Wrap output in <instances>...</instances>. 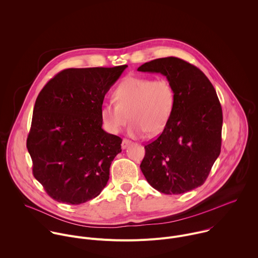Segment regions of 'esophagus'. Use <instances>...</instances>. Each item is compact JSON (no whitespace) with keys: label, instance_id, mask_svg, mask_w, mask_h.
Instances as JSON below:
<instances>
[{"label":"esophagus","instance_id":"34e87169","mask_svg":"<svg viewBox=\"0 0 258 258\" xmlns=\"http://www.w3.org/2000/svg\"><path fill=\"white\" fill-rule=\"evenodd\" d=\"M132 142L129 140V139H126V138H124L123 140H122V144H121V146H122V148L123 149H125V148H127L128 147V145H130Z\"/></svg>","mask_w":258,"mask_h":258}]
</instances>
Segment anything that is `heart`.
Masks as SVG:
<instances>
[{
  "label": "heart",
  "mask_w": 258,
  "mask_h": 258,
  "mask_svg": "<svg viewBox=\"0 0 258 258\" xmlns=\"http://www.w3.org/2000/svg\"><path fill=\"white\" fill-rule=\"evenodd\" d=\"M114 99L115 103H105L101 108L105 129L118 133L130 118L128 133L139 137L164 129L174 110L176 93L167 79L129 77L116 88Z\"/></svg>",
  "instance_id": "heart-1"
}]
</instances>
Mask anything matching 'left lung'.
<instances>
[{
  "mask_svg": "<svg viewBox=\"0 0 258 258\" xmlns=\"http://www.w3.org/2000/svg\"><path fill=\"white\" fill-rule=\"evenodd\" d=\"M137 71L165 76L176 93L167 125L144 146L141 171L153 188L166 195L201 186L221 152L223 114L213 85L197 67L173 56L145 62Z\"/></svg>",
  "mask_w": 258,
  "mask_h": 258,
  "instance_id": "1",
  "label": "left lung"
}]
</instances>
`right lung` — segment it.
Wrapping results in <instances>:
<instances>
[{
	"mask_svg": "<svg viewBox=\"0 0 258 258\" xmlns=\"http://www.w3.org/2000/svg\"><path fill=\"white\" fill-rule=\"evenodd\" d=\"M126 68L63 70L39 93L27 149L34 177L53 200L80 205L106 186L122 139L102 129L101 108Z\"/></svg>",
	"mask_w": 258,
	"mask_h": 258,
	"instance_id": "add662e5",
	"label": "right lung"
}]
</instances>
